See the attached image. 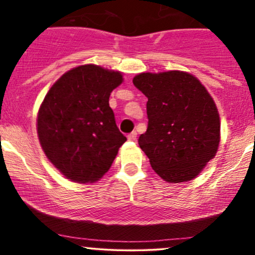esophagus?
Segmentation results:
<instances>
[{
  "mask_svg": "<svg viewBox=\"0 0 255 255\" xmlns=\"http://www.w3.org/2000/svg\"><path fill=\"white\" fill-rule=\"evenodd\" d=\"M128 140H130V141H134V140L136 139V131H131L130 134H128Z\"/></svg>",
  "mask_w": 255,
  "mask_h": 255,
  "instance_id": "obj_1",
  "label": "esophagus"
}]
</instances>
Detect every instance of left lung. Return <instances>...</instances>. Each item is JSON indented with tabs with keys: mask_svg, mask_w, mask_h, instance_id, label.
<instances>
[{
	"mask_svg": "<svg viewBox=\"0 0 255 255\" xmlns=\"http://www.w3.org/2000/svg\"><path fill=\"white\" fill-rule=\"evenodd\" d=\"M134 86L147 97V129L139 146L166 182L193 180L215 157L219 115L200 81L188 73H141Z\"/></svg>",
	"mask_w": 255,
	"mask_h": 255,
	"instance_id": "8db88e82",
	"label": "left lung"
}]
</instances>
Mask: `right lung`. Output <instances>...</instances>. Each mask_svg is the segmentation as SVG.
<instances>
[{"mask_svg": "<svg viewBox=\"0 0 255 255\" xmlns=\"http://www.w3.org/2000/svg\"><path fill=\"white\" fill-rule=\"evenodd\" d=\"M121 73L93 64L73 68L52 85L38 113V136L49 160L75 182H95L127 140L109 107Z\"/></svg>", "mask_w": 255, "mask_h": 255, "instance_id": "right-lung-1", "label": "right lung"}]
</instances>
